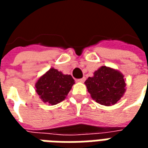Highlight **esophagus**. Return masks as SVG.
<instances>
[{"label": "esophagus", "instance_id": "34e87169", "mask_svg": "<svg viewBox=\"0 0 148 148\" xmlns=\"http://www.w3.org/2000/svg\"><path fill=\"white\" fill-rule=\"evenodd\" d=\"M85 79H86L85 77H82V78H80V79H77V82H82H82H85Z\"/></svg>", "mask_w": 148, "mask_h": 148}]
</instances>
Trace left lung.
<instances>
[{
    "label": "left lung",
    "mask_w": 148,
    "mask_h": 148,
    "mask_svg": "<svg viewBox=\"0 0 148 148\" xmlns=\"http://www.w3.org/2000/svg\"><path fill=\"white\" fill-rule=\"evenodd\" d=\"M124 74L116 69L102 66L85 82L88 92L96 102L106 106L116 104L126 91Z\"/></svg>",
    "instance_id": "8db88e82"
}]
</instances>
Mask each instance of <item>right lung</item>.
Instances as JSON below:
<instances>
[{
  "label": "right lung",
  "instance_id": "1",
  "mask_svg": "<svg viewBox=\"0 0 148 148\" xmlns=\"http://www.w3.org/2000/svg\"><path fill=\"white\" fill-rule=\"evenodd\" d=\"M74 83L71 75L51 67L38 78L35 86L42 102L55 106L66 99Z\"/></svg>",
  "mask_w": 148,
  "mask_h": 148
}]
</instances>
